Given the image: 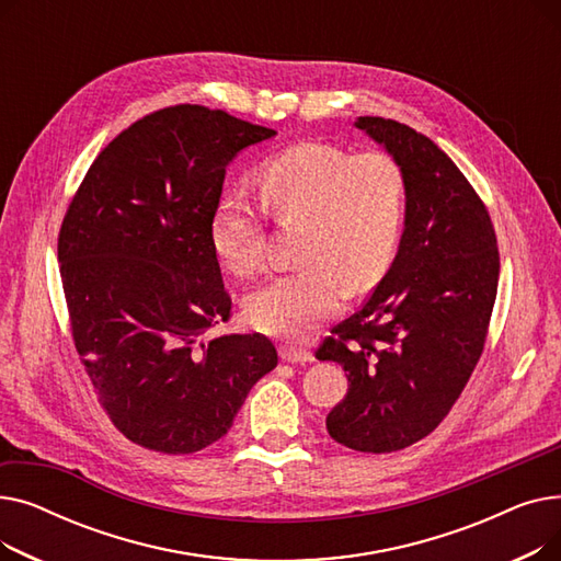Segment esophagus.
<instances>
[{
  "label": "esophagus",
  "instance_id": "1",
  "mask_svg": "<svg viewBox=\"0 0 561 561\" xmlns=\"http://www.w3.org/2000/svg\"><path fill=\"white\" fill-rule=\"evenodd\" d=\"M279 357L282 362H288V364H309L313 362V352L300 345H282Z\"/></svg>",
  "mask_w": 561,
  "mask_h": 561
}]
</instances>
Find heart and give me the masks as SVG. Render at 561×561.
Listing matches in <instances>:
<instances>
[{"label":"heart","instance_id":"b5f03b06","mask_svg":"<svg viewBox=\"0 0 561 561\" xmlns=\"http://www.w3.org/2000/svg\"><path fill=\"white\" fill-rule=\"evenodd\" d=\"M256 186L282 227H302L296 245L302 268L248 293L243 311L256 330L300 336L339 311L341 284L362 293L387 273L407 211V176L391 154L298 142L259 168ZM209 233L229 273H261L265 229L252 199L225 193Z\"/></svg>","mask_w":561,"mask_h":561}]
</instances>
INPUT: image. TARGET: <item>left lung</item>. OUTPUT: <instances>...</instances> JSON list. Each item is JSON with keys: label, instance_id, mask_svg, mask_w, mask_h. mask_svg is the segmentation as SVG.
Listing matches in <instances>:
<instances>
[{"label": "left lung", "instance_id": "1", "mask_svg": "<svg viewBox=\"0 0 561 561\" xmlns=\"http://www.w3.org/2000/svg\"><path fill=\"white\" fill-rule=\"evenodd\" d=\"M355 125L404 170V233L389 273L316 357L347 377L328 414L330 436L387 455L434 432L468 385L489 334L500 254L482 197L434 140L389 117Z\"/></svg>", "mask_w": 561, "mask_h": 561}]
</instances>
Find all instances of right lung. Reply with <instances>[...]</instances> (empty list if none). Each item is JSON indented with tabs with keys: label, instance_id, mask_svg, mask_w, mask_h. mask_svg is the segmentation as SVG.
<instances>
[{
	"label": "right lung",
	"instance_id": "add662e5",
	"mask_svg": "<svg viewBox=\"0 0 561 561\" xmlns=\"http://www.w3.org/2000/svg\"><path fill=\"white\" fill-rule=\"evenodd\" d=\"M271 136L220 108H159L104 147L68 206L58 261L72 341L106 416L140 448L216 444L277 366L268 336L209 334L231 316L209 233L227 165Z\"/></svg>",
	"mask_w": 561,
	"mask_h": 561
}]
</instances>
